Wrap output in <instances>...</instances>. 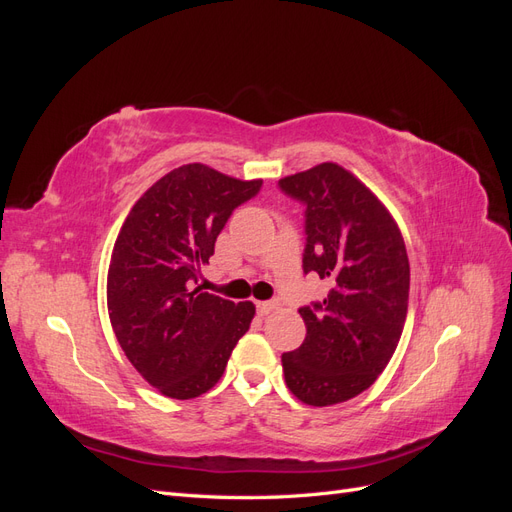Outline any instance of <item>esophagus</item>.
I'll return each mask as SVG.
<instances>
[{
	"instance_id": "34e87169",
	"label": "esophagus",
	"mask_w": 512,
	"mask_h": 512,
	"mask_svg": "<svg viewBox=\"0 0 512 512\" xmlns=\"http://www.w3.org/2000/svg\"><path fill=\"white\" fill-rule=\"evenodd\" d=\"M275 307H277V303H275V301H258V303H256V309H258V314H260V316H267V314H271Z\"/></svg>"
}]
</instances>
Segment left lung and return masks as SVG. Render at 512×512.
Masks as SVG:
<instances>
[{
  "label": "left lung",
  "mask_w": 512,
  "mask_h": 512,
  "mask_svg": "<svg viewBox=\"0 0 512 512\" xmlns=\"http://www.w3.org/2000/svg\"><path fill=\"white\" fill-rule=\"evenodd\" d=\"M280 188L305 205L303 271L331 282L327 299L299 309L307 335L282 354L286 386L307 406L342 404L376 382L399 344L406 243L389 209L339 164L284 177Z\"/></svg>",
  "instance_id": "obj_1"
}]
</instances>
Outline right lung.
Wrapping results in <instances>:
<instances>
[{
	"label": "right lung",
	"instance_id": "right-lung-1",
	"mask_svg": "<svg viewBox=\"0 0 512 512\" xmlns=\"http://www.w3.org/2000/svg\"><path fill=\"white\" fill-rule=\"evenodd\" d=\"M260 185L183 164L136 200L119 230L106 280L108 318L128 361L166 397L207 393L250 329L254 303L209 294L198 277L232 211Z\"/></svg>",
	"mask_w": 512,
	"mask_h": 512
}]
</instances>
